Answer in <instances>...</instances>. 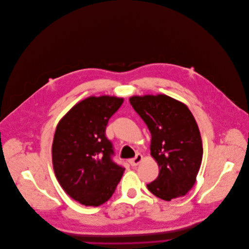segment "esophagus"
<instances>
[{
  "instance_id": "34e87169",
  "label": "esophagus",
  "mask_w": 249,
  "mask_h": 249,
  "mask_svg": "<svg viewBox=\"0 0 249 249\" xmlns=\"http://www.w3.org/2000/svg\"><path fill=\"white\" fill-rule=\"evenodd\" d=\"M142 159H143V156H142L141 154H137L135 158L129 160V163H131L132 166H137V165L142 161Z\"/></svg>"
}]
</instances>
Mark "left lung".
<instances>
[{
    "mask_svg": "<svg viewBox=\"0 0 249 249\" xmlns=\"http://www.w3.org/2000/svg\"><path fill=\"white\" fill-rule=\"evenodd\" d=\"M129 103L151 133V155L160 168L149 191L164 200L185 196L194 186L203 159V144L193 113L166 95L133 96Z\"/></svg>",
    "mask_w": 249,
    "mask_h": 249,
    "instance_id": "left-lung-1",
    "label": "left lung"
}]
</instances>
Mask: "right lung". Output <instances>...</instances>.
<instances>
[{
    "instance_id": "obj_1",
    "label": "right lung",
    "mask_w": 249,
    "mask_h": 249,
    "mask_svg": "<svg viewBox=\"0 0 249 249\" xmlns=\"http://www.w3.org/2000/svg\"><path fill=\"white\" fill-rule=\"evenodd\" d=\"M124 99L88 97L76 104L58 123L53 143V165L64 191L80 204L98 207L111 197L124 168L112 157L106 138L109 118Z\"/></svg>"
}]
</instances>
